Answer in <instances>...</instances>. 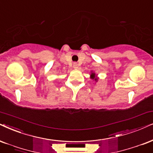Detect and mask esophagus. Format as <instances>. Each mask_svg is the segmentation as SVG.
I'll list each match as a JSON object with an SVG mask.
<instances>
[{
    "instance_id": "34e87169",
    "label": "esophagus",
    "mask_w": 153,
    "mask_h": 153,
    "mask_svg": "<svg viewBox=\"0 0 153 153\" xmlns=\"http://www.w3.org/2000/svg\"><path fill=\"white\" fill-rule=\"evenodd\" d=\"M73 68H74L77 69V68H78V63H77L76 62H75V63H73Z\"/></svg>"
}]
</instances>
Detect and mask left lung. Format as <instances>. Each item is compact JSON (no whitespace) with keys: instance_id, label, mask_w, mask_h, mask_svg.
Masks as SVG:
<instances>
[{"instance_id":"left-lung-1","label":"left lung","mask_w":153,"mask_h":153,"mask_svg":"<svg viewBox=\"0 0 153 153\" xmlns=\"http://www.w3.org/2000/svg\"><path fill=\"white\" fill-rule=\"evenodd\" d=\"M90 78L92 79V80H94L96 81V82L98 80V78L96 77V74L94 73H93V72H91Z\"/></svg>"}]
</instances>
